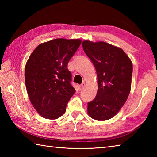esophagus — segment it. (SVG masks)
Returning a JSON list of instances; mask_svg holds the SVG:
<instances>
[{
  "mask_svg": "<svg viewBox=\"0 0 157 157\" xmlns=\"http://www.w3.org/2000/svg\"><path fill=\"white\" fill-rule=\"evenodd\" d=\"M84 86H85V83H82V84H81V85H79V90H82V89H83L84 88Z\"/></svg>",
  "mask_w": 157,
  "mask_h": 157,
  "instance_id": "esophagus-1",
  "label": "esophagus"
}]
</instances>
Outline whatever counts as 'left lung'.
I'll use <instances>...</instances> for the list:
<instances>
[{
    "label": "left lung",
    "mask_w": 157,
    "mask_h": 157,
    "mask_svg": "<svg viewBox=\"0 0 157 157\" xmlns=\"http://www.w3.org/2000/svg\"><path fill=\"white\" fill-rule=\"evenodd\" d=\"M82 46L98 79L97 94L88 103V115L99 121L111 119L124 105L131 90L132 61L121 48L105 42L84 40Z\"/></svg>",
    "instance_id": "8db88e82"
}]
</instances>
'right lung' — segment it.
I'll use <instances>...</instances> for the list:
<instances>
[{
  "mask_svg": "<svg viewBox=\"0 0 157 157\" xmlns=\"http://www.w3.org/2000/svg\"><path fill=\"white\" fill-rule=\"evenodd\" d=\"M81 43L79 39L56 38L39 44L29 56L25 67L26 90L42 117L56 119L65 113L75 92L67 64Z\"/></svg>",
  "mask_w": 157,
  "mask_h": 157,
  "instance_id": "add662e5",
  "label": "right lung"
}]
</instances>
